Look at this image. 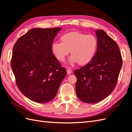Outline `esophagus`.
<instances>
[{"instance_id": "obj_1", "label": "esophagus", "mask_w": 132, "mask_h": 132, "mask_svg": "<svg viewBox=\"0 0 132 132\" xmlns=\"http://www.w3.org/2000/svg\"><path fill=\"white\" fill-rule=\"evenodd\" d=\"M67 73L68 75H70V74H71L72 73V70H71L70 68H68L67 69Z\"/></svg>"}]
</instances>
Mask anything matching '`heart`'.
<instances>
[{"label":"heart","instance_id":"heart-1","mask_svg":"<svg viewBox=\"0 0 132 132\" xmlns=\"http://www.w3.org/2000/svg\"><path fill=\"white\" fill-rule=\"evenodd\" d=\"M61 43L53 42L51 45L52 52L56 58L60 62H63L66 57L70 54V65L79 63L84 65L93 60L98 47V40L92 34L77 31L64 34L60 38Z\"/></svg>","mask_w":132,"mask_h":132}]
</instances>
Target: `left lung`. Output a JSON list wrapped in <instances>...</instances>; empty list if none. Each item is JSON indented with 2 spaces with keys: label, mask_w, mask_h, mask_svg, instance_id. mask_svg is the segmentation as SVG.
Segmentation results:
<instances>
[{
  "label": "left lung",
  "mask_w": 132,
  "mask_h": 132,
  "mask_svg": "<svg viewBox=\"0 0 132 132\" xmlns=\"http://www.w3.org/2000/svg\"><path fill=\"white\" fill-rule=\"evenodd\" d=\"M98 47L94 58L75 70L78 98L86 103H96L113 92L122 66V58L116 42L103 30L97 29Z\"/></svg>",
  "instance_id": "left-lung-1"
}]
</instances>
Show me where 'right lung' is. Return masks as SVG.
Listing matches in <instances>:
<instances>
[{
	"label": "right lung",
	"mask_w": 132,
	"mask_h": 132,
	"mask_svg": "<svg viewBox=\"0 0 132 132\" xmlns=\"http://www.w3.org/2000/svg\"><path fill=\"white\" fill-rule=\"evenodd\" d=\"M62 28H33L13 47L11 67L21 93L35 102L52 100L67 72L53 55L51 45Z\"/></svg>",
	"instance_id": "add662e5"
}]
</instances>
